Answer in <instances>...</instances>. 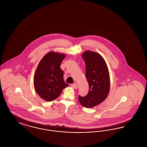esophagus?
Here are the masks:
<instances>
[{"mask_svg": "<svg viewBox=\"0 0 147 147\" xmlns=\"http://www.w3.org/2000/svg\"><path fill=\"white\" fill-rule=\"evenodd\" d=\"M71 87H72V88H73L74 89H77V88H78V87H77V85L76 84V83L71 84Z\"/></svg>", "mask_w": 147, "mask_h": 147, "instance_id": "1", "label": "esophagus"}]
</instances>
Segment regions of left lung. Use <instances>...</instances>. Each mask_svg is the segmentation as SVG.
<instances>
[{
    "instance_id": "8db88e82",
    "label": "left lung",
    "mask_w": 147,
    "mask_h": 147,
    "mask_svg": "<svg viewBox=\"0 0 147 147\" xmlns=\"http://www.w3.org/2000/svg\"><path fill=\"white\" fill-rule=\"evenodd\" d=\"M85 63V76L89 90L84 97L79 96V101L86 108H92L103 102L109 93V71L103 57L98 53L86 51L82 54Z\"/></svg>"
}]
</instances>
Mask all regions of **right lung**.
I'll return each instance as SVG.
<instances>
[{"instance_id":"add662e5","label":"right lung","mask_w":147,"mask_h":147,"mask_svg":"<svg viewBox=\"0 0 147 147\" xmlns=\"http://www.w3.org/2000/svg\"><path fill=\"white\" fill-rule=\"evenodd\" d=\"M64 54L49 52L42 58L34 76V87L37 94L46 101L55 100L69 85L63 80V71L60 65Z\"/></svg>"}]
</instances>
